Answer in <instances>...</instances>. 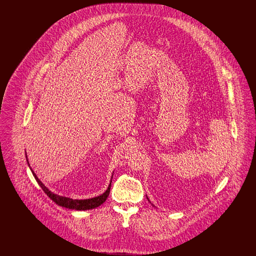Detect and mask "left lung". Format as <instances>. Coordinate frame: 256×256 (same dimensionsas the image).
<instances>
[{
  "mask_svg": "<svg viewBox=\"0 0 256 256\" xmlns=\"http://www.w3.org/2000/svg\"><path fill=\"white\" fill-rule=\"evenodd\" d=\"M146 198H148V202H150V200H148V196H146ZM152 206H154V204H152Z\"/></svg>",
  "mask_w": 256,
  "mask_h": 256,
  "instance_id": "left-lung-1",
  "label": "left lung"
}]
</instances>
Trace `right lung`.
Segmentation results:
<instances>
[{
	"label": "right lung",
	"mask_w": 256,
	"mask_h": 256,
	"mask_svg": "<svg viewBox=\"0 0 256 256\" xmlns=\"http://www.w3.org/2000/svg\"><path fill=\"white\" fill-rule=\"evenodd\" d=\"M26 162L28 164V167L30 168L26 154ZM30 170H32L34 178L36 180L37 183L40 185L42 190L45 192V194H47V196H49L52 200H54L56 204H58L60 206L66 207V208H69V209H74V210H89V209H94L96 207L100 206V204H102L106 200L108 196L110 195V187H111L112 176H113V174H112L110 185H108L106 191L104 194L95 196V198H87V200H73V198H67V196L56 195V194L52 193V191H50L49 189L40 182V180L37 178L36 174H34V170H32V168H30Z\"/></svg>",
	"instance_id": "add662e5"
}]
</instances>
